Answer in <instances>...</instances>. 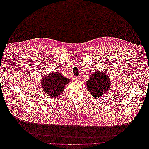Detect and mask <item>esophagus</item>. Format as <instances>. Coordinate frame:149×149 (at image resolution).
Wrapping results in <instances>:
<instances>
[{
    "label": "esophagus",
    "instance_id": "1",
    "mask_svg": "<svg viewBox=\"0 0 149 149\" xmlns=\"http://www.w3.org/2000/svg\"><path fill=\"white\" fill-rule=\"evenodd\" d=\"M74 80H75V81H80V76L75 77H74Z\"/></svg>",
    "mask_w": 149,
    "mask_h": 149
}]
</instances>
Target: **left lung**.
I'll return each mask as SVG.
<instances>
[{
	"label": "left lung",
	"instance_id": "left-lung-1",
	"mask_svg": "<svg viewBox=\"0 0 149 149\" xmlns=\"http://www.w3.org/2000/svg\"><path fill=\"white\" fill-rule=\"evenodd\" d=\"M86 85L92 96L99 98L109 90L111 82L108 76L104 72L97 71L91 75Z\"/></svg>",
	"mask_w": 149,
	"mask_h": 149
}]
</instances>
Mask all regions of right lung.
I'll return each instance as SVG.
<instances>
[{
	"instance_id": "right-lung-1",
	"label": "right lung",
	"mask_w": 149,
	"mask_h": 149,
	"mask_svg": "<svg viewBox=\"0 0 149 149\" xmlns=\"http://www.w3.org/2000/svg\"><path fill=\"white\" fill-rule=\"evenodd\" d=\"M70 80L65 77L60 73H51L44 77L41 80V85L43 91L52 97H57L64 90Z\"/></svg>"
}]
</instances>
